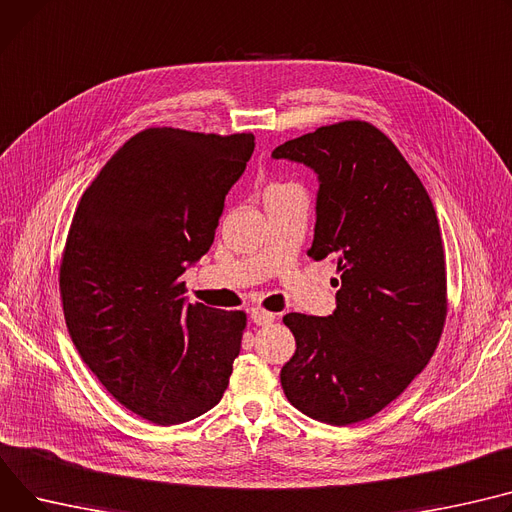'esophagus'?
<instances>
[{
    "label": "esophagus",
    "mask_w": 512,
    "mask_h": 512,
    "mask_svg": "<svg viewBox=\"0 0 512 512\" xmlns=\"http://www.w3.org/2000/svg\"><path fill=\"white\" fill-rule=\"evenodd\" d=\"M249 317H251V321H253L255 325H269V323L276 321V315H274V313H267V311H263V309H251Z\"/></svg>",
    "instance_id": "esophagus-1"
}]
</instances>
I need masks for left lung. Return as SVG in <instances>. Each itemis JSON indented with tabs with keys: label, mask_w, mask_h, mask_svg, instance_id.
<instances>
[{
	"label": "left lung",
	"mask_w": 512,
	"mask_h": 512,
	"mask_svg": "<svg viewBox=\"0 0 512 512\" xmlns=\"http://www.w3.org/2000/svg\"><path fill=\"white\" fill-rule=\"evenodd\" d=\"M319 179L309 255L337 263L329 317L288 313V401L348 426L397 399L432 358L447 317L445 249L432 201L395 144L366 121L300 135L271 152Z\"/></svg>",
	"instance_id": "8db88e82"
}]
</instances>
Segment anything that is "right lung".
Returning <instances> with one entry per match:
<instances>
[{
    "label": "right lung",
    "mask_w": 512,
    "mask_h": 512,
    "mask_svg": "<svg viewBox=\"0 0 512 512\" xmlns=\"http://www.w3.org/2000/svg\"><path fill=\"white\" fill-rule=\"evenodd\" d=\"M253 133L140 131L84 191L59 290L86 366L133 414L189 422L222 399L247 317L185 298L181 276L214 243Z\"/></svg>",
    "instance_id": "obj_1"
}]
</instances>
